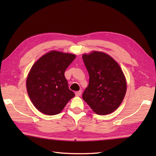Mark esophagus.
Segmentation results:
<instances>
[{"label": "esophagus", "mask_w": 156, "mask_h": 156, "mask_svg": "<svg viewBox=\"0 0 156 156\" xmlns=\"http://www.w3.org/2000/svg\"><path fill=\"white\" fill-rule=\"evenodd\" d=\"M81 94H82V91H81V90L77 91V92H75V94H76V97H79V96L81 95Z\"/></svg>", "instance_id": "esophagus-1"}]
</instances>
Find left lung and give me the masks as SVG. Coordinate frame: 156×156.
Here are the masks:
<instances>
[{
  "instance_id": "1",
  "label": "left lung",
  "mask_w": 156,
  "mask_h": 156,
  "mask_svg": "<svg viewBox=\"0 0 156 156\" xmlns=\"http://www.w3.org/2000/svg\"><path fill=\"white\" fill-rule=\"evenodd\" d=\"M82 59L89 74V84L82 98L98 115L116 110L123 100L127 82L118 63L103 52L93 51Z\"/></svg>"
}]
</instances>
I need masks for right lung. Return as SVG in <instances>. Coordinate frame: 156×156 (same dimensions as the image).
Returning <instances> with one entry per match:
<instances>
[{"label":"right lung","mask_w":156,"mask_h":156,"mask_svg":"<svg viewBox=\"0 0 156 156\" xmlns=\"http://www.w3.org/2000/svg\"><path fill=\"white\" fill-rule=\"evenodd\" d=\"M76 55L51 51L36 62L29 72L26 87L35 108L48 115L59 114L75 96L64 72Z\"/></svg>","instance_id":"1"}]
</instances>
